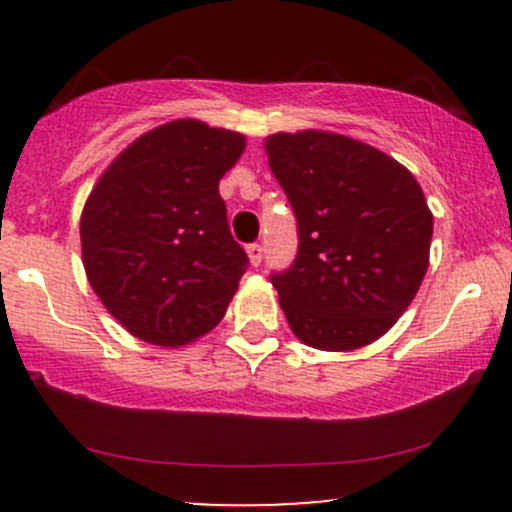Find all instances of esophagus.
I'll return each instance as SVG.
<instances>
[{
    "label": "esophagus",
    "instance_id": "obj_1",
    "mask_svg": "<svg viewBox=\"0 0 512 512\" xmlns=\"http://www.w3.org/2000/svg\"><path fill=\"white\" fill-rule=\"evenodd\" d=\"M248 257H250L252 267H257V264L262 262V245L260 243H250L248 245Z\"/></svg>",
    "mask_w": 512,
    "mask_h": 512
}]
</instances>
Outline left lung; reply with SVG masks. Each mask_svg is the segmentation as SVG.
Here are the masks:
<instances>
[{
	"label": "left lung",
	"instance_id": "1",
	"mask_svg": "<svg viewBox=\"0 0 512 512\" xmlns=\"http://www.w3.org/2000/svg\"><path fill=\"white\" fill-rule=\"evenodd\" d=\"M269 168L298 226V252L274 289L301 342L349 351L409 308L428 269L433 216L395 158L330 132L272 134Z\"/></svg>",
	"mask_w": 512,
	"mask_h": 512
}]
</instances>
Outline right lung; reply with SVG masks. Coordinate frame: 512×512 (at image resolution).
<instances>
[{"label":"right lung","instance_id":"right-lung-1","mask_svg":"<svg viewBox=\"0 0 512 512\" xmlns=\"http://www.w3.org/2000/svg\"><path fill=\"white\" fill-rule=\"evenodd\" d=\"M245 137L197 120L161 125L110 163L81 214L86 276L134 337L180 346L214 330L248 269L219 180Z\"/></svg>","mask_w":512,"mask_h":512}]
</instances>
